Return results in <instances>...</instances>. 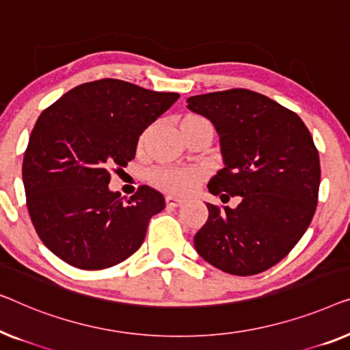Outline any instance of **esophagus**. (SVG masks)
<instances>
[{"label": "esophagus", "mask_w": 350, "mask_h": 350, "mask_svg": "<svg viewBox=\"0 0 350 350\" xmlns=\"http://www.w3.org/2000/svg\"><path fill=\"white\" fill-rule=\"evenodd\" d=\"M182 203H184V200L182 198H177V196H173V195L166 196V204H168L170 208H177V206H180Z\"/></svg>", "instance_id": "1"}]
</instances>
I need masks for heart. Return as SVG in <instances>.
Listing matches in <instances>:
<instances>
[{
	"label": "heart",
	"mask_w": 350,
	"mask_h": 350,
	"mask_svg": "<svg viewBox=\"0 0 350 350\" xmlns=\"http://www.w3.org/2000/svg\"><path fill=\"white\" fill-rule=\"evenodd\" d=\"M198 173L189 168H159L152 173L157 187L171 193H187L198 182Z\"/></svg>",
	"instance_id": "obj_1"
}]
</instances>
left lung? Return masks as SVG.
<instances>
[{"instance_id":"1","label":"left lung","mask_w":350,"mask_h":350,"mask_svg":"<svg viewBox=\"0 0 350 350\" xmlns=\"http://www.w3.org/2000/svg\"><path fill=\"white\" fill-rule=\"evenodd\" d=\"M187 107L213 122L224 168L208 189L238 208L206 203L208 222L195 234L206 262L234 275L279 263L314 217L321 161L303 120L271 98L245 88L190 96Z\"/></svg>"}]
</instances>
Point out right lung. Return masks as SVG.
Returning <instances> with one entry per match:
<instances>
[{"instance_id":"obj_1","label":"right lung","mask_w":350,"mask_h":350,"mask_svg":"<svg viewBox=\"0 0 350 350\" xmlns=\"http://www.w3.org/2000/svg\"><path fill=\"white\" fill-rule=\"evenodd\" d=\"M179 93L119 79L87 82L42 111L29 136L22 176L27 206L44 245L71 267L105 269L141 247L165 198L141 185L130 200L111 191V171L136 155L142 131Z\"/></svg>"}]
</instances>
